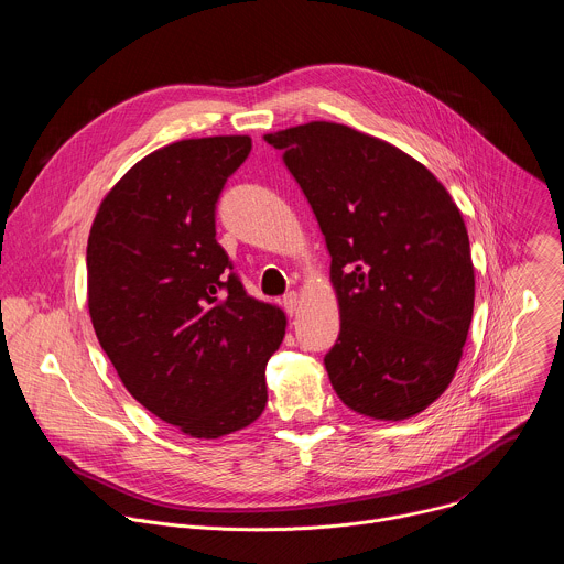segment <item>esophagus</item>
I'll return each mask as SVG.
<instances>
[{"mask_svg": "<svg viewBox=\"0 0 564 564\" xmlns=\"http://www.w3.org/2000/svg\"><path fill=\"white\" fill-rule=\"evenodd\" d=\"M299 303H301V299H299V294H296V292H288V294L283 296V307H285V312H288L290 316H294V314H296Z\"/></svg>", "mask_w": 564, "mask_h": 564, "instance_id": "1", "label": "esophagus"}]
</instances>
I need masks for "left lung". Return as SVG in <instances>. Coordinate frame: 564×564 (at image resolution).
Here are the masks:
<instances>
[{
	"instance_id": "obj_1",
	"label": "left lung",
	"mask_w": 564,
	"mask_h": 564,
	"mask_svg": "<svg viewBox=\"0 0 564 564\" xmlns=\"http://www.w3.org/2000/svg\"><path fill=\"white\" fill-rule=\"evenodd\" d=\"M303 189L333 257L341 330L324 364L359 415L409 420L448 388L475 301L464 218L415 158L337 122L263 135Z\"/></svg>"
}]
</instances>
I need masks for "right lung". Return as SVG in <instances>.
<instances>
[{
    "label": "right lung",
    "mask_w": 564,
    "mask_h": 564,
    "mask_svg": "<svg viewBox=\"0 0 564 564\" xmlns=\"http://www.w3.org/2000/svg\"><path fill=\"white\" fill-rule=\"evenodd\" d=\"M250 135L172 142L105 196L87 246L96 337L131 397L181 433L218 440L257 422L285 314L250 296L216 240V203Z\"/></svg>",
    "instance_id": "add662e5"
}]
</instances>
